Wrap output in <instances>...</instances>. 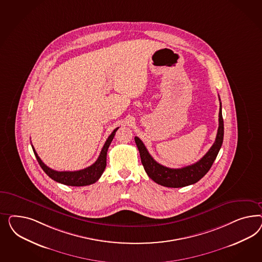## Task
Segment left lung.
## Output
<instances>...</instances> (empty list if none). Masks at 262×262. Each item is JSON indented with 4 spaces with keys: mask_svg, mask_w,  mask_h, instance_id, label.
Returning a JSON list of instances; mask_svg holds the SVG:
<instances>
[{
    "mask_svg": "<svg viewBox=\"0 0 262 262\" xmlns=\"http://www.w3.org/2000/svg\"><path fill=\"white\" fill-rule=\"evenodd\" d=\"M223 138H224V121H223L222 116V105L220 102L219 127H218L215 142L206 155L192 165L178 168V169L163 166L151 158V155L146 149L145 145L137 136H135V140L140 154L141 162L144 169L151 180L155 183H159L162 186L178 188V187H183V186H187V185L197 183L209 171L218 152L221 149Z\"/></svg>",
    "mask_w": 262,
    "mask_h": 262,
    "instance_id": "8db88e82",
    "label": "left lung"
}]
</instances>
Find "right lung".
Wrapping results in <instances>:
<instances>
[{"instance_id": "add662e5", "label": "right lung", "mask_w": 262, "mask_h": 262, "mask_svg": "<svg viewBox=\"0 0 262 262\" xmlns=\"http://www.w3.org/2000/svg\"><path fill=\"white\" fill-rule=\"evenodd\" d=\"M118 128L119 127H116L108 136V138L106 139V141L103 145L102 151L100 152L99 158L92 165L79 171H61L60 172V171L53 170L43 163V161L40 159L37 152L35 151L32 145V150L40 166L52 180L56 181L57 183H62L65 185H70V186H85V185L96 183L103 174L106 166V152Z\"/></svg>"}]
</instances>
